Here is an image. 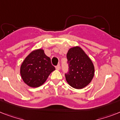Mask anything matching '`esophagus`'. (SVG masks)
<instances>
[{
  "mask_svg": "<svg viewBox=\"0 0 120 120\" xmlns=\"http://www.w3.org/2000/svg\"><path fill=\"white\" fill-rule=\"evenodd\" d=\"M60 65H59V64H58V65L56 66V69L57 70H60Z\"/></svg>",
  "mask_w": 120,
  "mask_h": 120,
  "instance_id": "esophagus-1",
  "label": "esophagus"
}]
</instances>
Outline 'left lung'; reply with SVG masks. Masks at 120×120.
I'll return each mask as SVG.
<instances>
[{
    "label": "left lung",
    "instance_id": "obj_1",
    "mask_svg": "<svg viewBox=\"0 0 120 120\" xmlns=\"http://www.w3.org/2000/svg\"><path fill=\"white\" fill-rule=\"evenodd\" d=\"M68 72L66 80L71 87L82 89L91 82L94 77L95 68L92 61L80 47L69 49L67 54Z\"/></svg>",
    "mask_w": 120,
    "mask_h": 120
}]
</instances>
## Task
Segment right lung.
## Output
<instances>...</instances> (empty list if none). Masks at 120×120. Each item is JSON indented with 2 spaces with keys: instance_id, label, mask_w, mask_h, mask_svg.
<instances>
[{
  "instance_id": "1",
  "label": "right lung",
  "mask_w": 120,
  "mask_h": 120,
  "mask_svg": "<svg viewBox=\"0 0 120 120\" xmlns=\"http://www.w3.org/2000/svg\"><path fill=\"white\" fill-rule=\"evenodd\" d=\"M55 70L50 58L42 49L32 51L23 60L20 67V75L23 81L30 87L43 85L49 75Z\"/></svg>"
}]
</instances>
